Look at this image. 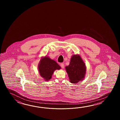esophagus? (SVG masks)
Returning <instances> with one entry per match:
<instances>
[{
	"mask_svg": "<svg viewBox=\"0 0 120 120\" xmlns=\"http://www.w3.org/2000/svg\"><path fill=\"white\" fill-rule=\"evenodd\" d=\"M60 66H61V68L62 69H64V64L63 63H61L60 64Z\"/></svg>",
	"mask_w": 120,
	"mask_h": 120,
	"instance_id": "esophagus-1",
	"label": "esophagus"
}]
</instances>
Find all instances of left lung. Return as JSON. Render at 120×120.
Instances as JSON below:
<instances>
[{"label": "left lung", "mask_w": 120, "mask_h": 120, "mask_svg": "<svg viewBox=\"0 0 120 120\" xmlns=\"http://www.w3.org/2000/svg\"><path fill=\"white\" fill-rule=\"evenodd\" d=\"M65 68L71 83L77 84L83 80L85 76L86 66L79 54L73 55L69 66H66Z\"/></svg>", "instance_id": "1"}]
</instances>
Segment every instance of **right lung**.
Returning <instances> with one entry per match:
<instances>
[{"instance_id":"obj_1","label":"right lung","mask_w":120,"mask_h":120,"mask_svg":"<svg viewBox=\"0 0 120 120\" xmlns=\"http://www.w3.org/2000/svg\"><path fill=\"white\" fill-rule=\"evenodd\" d=\"M38 69L40 75L45 81H49L51 79L54 71L60 69L61 67L55 60L46 56L41 57Z\"/></svg>"}]
</instances>
